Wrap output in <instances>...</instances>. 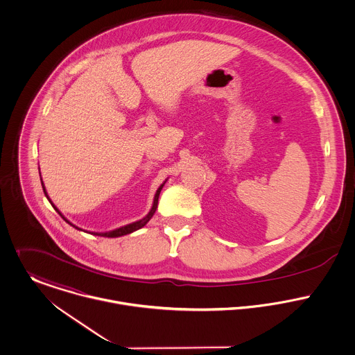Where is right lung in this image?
Listing matches in <instances>:
<instances>
[{
  "label": "right lung",
  "instance_id": "right-lung-1",
  "mask_svg": "<svg viewBox=\"0 0 355 355\" xmlns=\"http://www.w3.org/2000/svg\"><path fill=\"white\" fill-rule=\"evenodd\" d=\"M162 186L164 184H161L159 186V189L157 190V193H155V197H154V203H153L152 210L149 211V214L146 216V217H144L142 220H139V221H137V223H132V224H128V225H125V227H121V228H117V230H114V231H110V232H103V234H94V235H100V236H106V238H117V236H123V235H127V234H131V232H134V231H137V230H139V228H142V227H145L146 224H148V221L150 220L153 217V214L155 213V209H157V203H158V197H159V193H161V190H162ZM42 189H44V193H45V196L48 197V194H46V190H45V187H44V184H42ZM48 200H49V197H48ZM49 202H51V200H49ZM53 205V203H51ZM54 209H55V206H54ZM57 210V209H55ZM58 211V210H57ZM60 213V211H58ZM60 216L62 217V214L60 213ZM64 218V217H62ZM67 223H69L67 218H64ZM71 224V223H69ZM72 225V224H71ZM75 227V225H73ZM75 228H78V227H75ZM79 230V228H78Z\"/></svg>",
  "mask_w": 355,
  "mask_h": 355
}]
</instances>
